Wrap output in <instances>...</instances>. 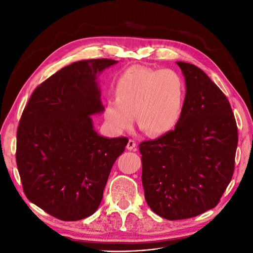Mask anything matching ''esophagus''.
<instances>
[{"mask_svg":"<svg viewBox=\"0 0 253 253\" xmlns=\"http://www.w3.org/2000/svg\"><path fill=\"white\" fill-rule=\"evenodd\" d=\"M127 149L129 151H135L136 150V141L134 139H129L127 143Z\"/></svg>","mask_w":253,"mask_h":253,"instance_id":"1","label":"esophagus"}]
</instances>
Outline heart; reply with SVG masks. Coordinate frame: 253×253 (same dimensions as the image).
Instances as JSON below:
<instances>
[{"mask_svg": "<svg viewBox=\"0 0 253 253\" xmlns=\"http://www.w3.org/2000/svg\"><path fill=\"white\" fill-rule=\"evenodd\" d=\"M116 98L105 102L106 126L120 134L134 123L152 135H164L173 130L183 114L185 87L180 74L172 69L154 70L131 66L114 83Z\"/></svg>", "mask_w": 253, "mask_h": 253, "instance_id": "obj_1", "label": "heart"}]
</instances>
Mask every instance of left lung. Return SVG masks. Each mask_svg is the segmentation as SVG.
<instances>
[{
  "label": "left lung",
  "mask_w": 253,
  "mask_h": 253,
  "mask_svg": "<svg viewBox=\"0 0 253 253\" xmlns=\"http://www.w3.org/2000/svg\"><path fill=\"white\" fill-rule=\"evenodd\" d=\"M185 80L183 114L167 134L139 144L144 198L156 214L184 219L214 208L229 185L238 144L228 98L196 65L177 61Z\"/></svg>",
  "instance_id": "1"
}]
</instances>
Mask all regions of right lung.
I'll return each mask as SVG.
<instances>
[{
	"label": "right lung",
	"instance_id": "1",
	"mask_svg": "<svg viewBox=\"0 0 253 253\" xmlns=\"http://www.w3.org/2000/svg\"><path fill=\"white\" fill-rule=\"evenodd\" d=\"M88 59L38 86L17 129L16 163L25 196L48 214L79 220L97 210L127 137L99 135L90 116L103 112L98 76L116 64Z\"/></svg>",
	"mask_w": 253,
	"mask_h": 253
}]
</instances>
